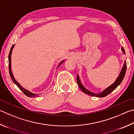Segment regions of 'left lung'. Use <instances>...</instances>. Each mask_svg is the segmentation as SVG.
<instances>
[{"label": "left lung", "mask_w": 134, "mask_h": 134, "mask_svg": "<svg viewBox=\"0 0 134 134\" xmlns=\"http://www.w3.org/2000/svg\"><path fill=\"white\" fill-rule=\"evenodd\" d=\"M121 50H122V52L124 53V54H125L124 48L122 47V48H121ZM126 70V62L125 61L124 63L123 67L122 68V70H121L120 73L119 74L117 79H116V80H115V81L114 82L113 84L111 85L110 86H109L108 87H107V88L104 90H103L101 92H99V93H94V92H91L88 91V90H87L83 86H82V84H81V81H80L79 75H77V82L78 86H79L80 89H81V90L84 92V93L90 95V96H91L92 97H104L107 96H108L109 94H110L112 91H113L114 90H115L116 87H117L121 83V82H122L125 75Z\"/></svg>", "instance_id": "obj_1"}]
</instances>
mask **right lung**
I'll list each match as a JSON object with an SVG mask.
<instances>
[{
	"label": "right lung",
	"mask_w": 134,
	"mask_h": 134,
	"mask_svg": "<svg viewBox=\"0 0 134 134\" xmlns=\"http://www.w3.org/2000/svg\"><path fill=\"white\" fill-rule=\"evenodd\" d=\"M14 44L12 46V47L10 48V52H9V73H10V77L12 80V81H13V82L14 84H15L17 86H18L19 89L20 90L22 91L24 94H25L26 96H27L29 97H31V98H33V97H38V95L39 94H33L32 92H31L30 91H29L28 90H27L25 89L24 88H23L22 87L20 86V84L19 83V82L16 81L14 79V77L13 76V74H12V70H11V54H12V50H13V48L14 47ZM65 60H63L62 62L60 63V64L58 65L57 67L60 66V65L62 64V63L64 62Z\"/></svg>",
	"instance_id": "obj_1"
}]
</instances>
